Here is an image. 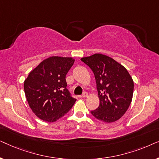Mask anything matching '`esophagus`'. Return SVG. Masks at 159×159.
I'll return each instance as SVG.
<instances>
[{
	"label": "esophagus",
	"instance_id": "obj_1",
	"mask_svg": "<svg viewBox=\"0 0 159 159\" xmlns=\"http://www.w3.org/2000/svg\"><path fill=\"white\" fill-rule=\"evenodd\" d=\"M88 93L87 92H84L83 93H82V97H83V98L88 97Z\"/></svg>",
	"mask_w": 159,
	"mask_h": 159
}]
</instances>
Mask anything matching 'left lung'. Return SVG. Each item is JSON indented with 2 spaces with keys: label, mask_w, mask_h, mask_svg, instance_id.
Masks as SVG:
<instances>
[{
  "label": "left lung",
  "mask_w": 159,
  "mask_h": 159,
  "mask_svg": "<svg viewBox=\"0 0 159 159\" xmlns=\"http://www.w3.org/2000/svg\"><path fill=\"white\" fill-rule=\"evenodd\" d=\"M81 61L94 73L98 93L99 106L91 114L106 123L117 121L132 102L134 82L131 76L122 65L103 54L95 53Z\"/></svg>",
  "instance_id": "obj_1"
}]
</instances>
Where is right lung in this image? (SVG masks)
Listing matches in <instances>:
<instances>
[{
	"mask_svg": "<svg viewBox=\"0 0 159 159\" xmlns=\"http://www.w3.org/2000/svg\"><path fill=\"white\" fill-rule=\"evenodd\" d=\"M70 57L52 56L29 74L24 89L32 111L43 121L53 122L72 108L75 98L67 90L66 75L73 66Z\"/></svg>",
	"mask_w": 159,
	"mask_h": 159,
	"instance_id": "right-lung-1",
	"label": "right lung"
}]
</instances>
